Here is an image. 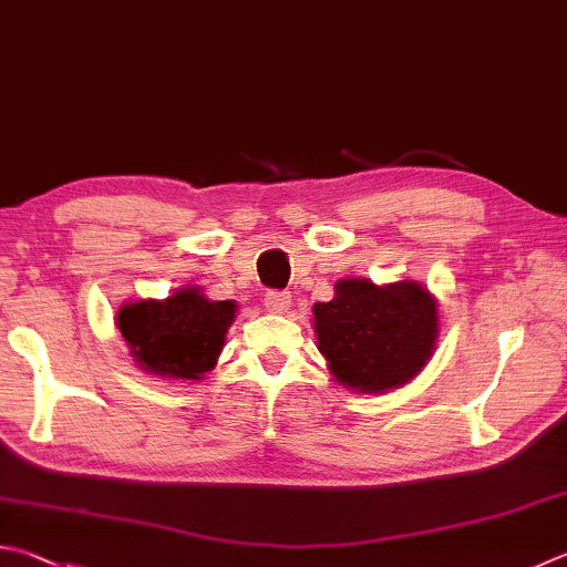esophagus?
I'll return each mask as SVG.
<instances>
[{
    "instance_id": "obj_1",
    "label": "esophagus",
    "mask_w": 567,
    "mask_h": 567,
    "mask_svg": "<svg viewBox=\"0 0 567 567\" xmlns=\"http://www.w3.org/2000/svg\"><path fill=\"white\" fill-rule=\"evenodd\" d=\"M264 306L269 313H286L291 308V296L286 291H269L264 296Z\"/></svg>"
}]
</instances>
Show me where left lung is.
<instances>
[{"label":"left lung","mask_w":567,"mask_h":567,"mask_svg":"<svg viewBox=\"0 0 567 567\" xmlns=\"http://www.w3.org/2000/svg\"><path fill=\"white\" fill-rule=\"evenodd\" d=\"M313 330L340 384L388 392L420 375L432 358L440 316L436 298L416 281L343 279L333 301L313 306Z\"/></svg>","instance_id":"1"}]
</instances>
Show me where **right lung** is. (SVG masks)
I'll use <instances>...</instances> for the list:
<instances>
[{"mask_svg": "<svg viewBox=\"0 0 567 567\" xmlns=\"http://www.w3.org/2000/svg\"><path fill=\"white\" fill-rule=\"evenodd\" d=\"M237 313L234 301H209L185 286L165 301H135L117 311V328L141 370L163 380H202L217 365Z\"/></svg>", "mask_w": 567, "mask_h": 567, "instance_id": "1", "label": "right lung"}]
</instances>
